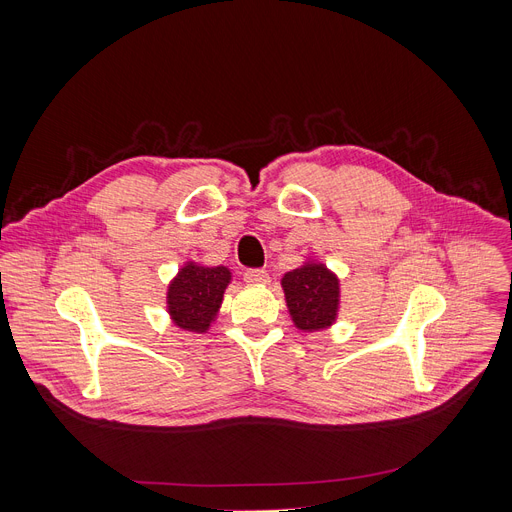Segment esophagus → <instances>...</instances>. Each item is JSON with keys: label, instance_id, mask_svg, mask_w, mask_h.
Wrapping results in <instances>:
<instances>
[{"label": "esophagus", "instance_id": "obj_1", "mask_svg": "<svg viewBox=\"0 0 512 512\" xmlns=\"http://www.w3.org/2000/svg\"><path fill=\"white\" fill-rule=\"evenodd\" d=\"M242 278H245V282H249V284H267V282H270V274H267L265 270H247L245 274H242Z\"/></svg>", "mask_w": 512, "mask_h": 512}]
</instances>
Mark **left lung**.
<instances>
[{
	"mask_svg": "<svg viewBox=\"0 0 512 512\" xmlns=\"http://www.w3.org/2000/svg\"><path fill=\"white\" fill-rule=\"evenodd\" d=\"M282 288L294 326L305 332L324 330L338 315V278L321 263H305L284 274Z\"/></svg>",
	"mask_w": 512,
	"mask_h": 512,
	"instance_id": "left-lung-1",
	"label": "left lung"
}]
</instances>
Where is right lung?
Listing matches in <instances>:
<instances>
[{"label": "right lung", "mask_w": 512, "mask_h": 512, "mask_svg": "<svg viewBox=\"0 0 512 512\" xmlns=\"http://www.w3.org/2000/svg\"><path fill=\"white\" fill-rule=\"evenodd\" d=\"M230 270L186 263L168 288V311L174 324L188 332H205L224 299Z\"/></svg>", "instance_id": "obj_1"}]
</instances>
